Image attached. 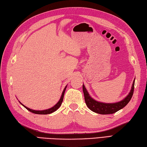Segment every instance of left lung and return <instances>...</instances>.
<instances>
[{"mask_svg": "<svg viewBox=\"0 0 147 147\" xmlns=\"http://www.w3.org/2000/svg\"><path fill=\"white\" fill-rule=\"evenodd\" d=\"M134 87L135 80L133 81L131 89L130 90V92L129 93L128 95L123 100L120 101V102L113 104L102 103L94 100L89 96V94H88V92L87 91L86 87H85L84 85H83L82 89L86 105L91 111H92L93 112H95L96 113L100 114V115H109V114H113L117 112L118 111L121 109L128 104L133 96V92H134Z\"/></svg>", "mask_w": 147, "mask_h": 147, "instance_id": "obj_1", "label": "left lung"}]
</instances>
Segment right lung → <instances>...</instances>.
Instances as JSON below:
<instances>
[{
	"mask_svg": "<svg viewBox=\"0 0 147 147\" xmlns=\"http://www.w3.org/2000/svg\"><path fill=\"white\" fill-rule=\"evenodd\" d=\"M66 88H67V86L65 87V88L64 89V90H63V92H62V94H61V97H60V99L59 100V101H58V102H57V104H55V105L53 107H51V108H50V109H46V110H43V111H35V110H32V109H29V108H28V107H27L26 106H24L23 104H21V102H20V103L22 104V106H23L25 107L26 109H28V111H29L32 113L38 114V115H48V114H50V113H52L55 112V111H57L58 108H59L60 106H61V103H62V102H63V97H64V94H65V89H66Z\"/></svg>",
	"mask_w": 147,
	"mask_h": 147,
	"instance_id": "obj_1",
	"label": "right lung"
}]
</instances>
